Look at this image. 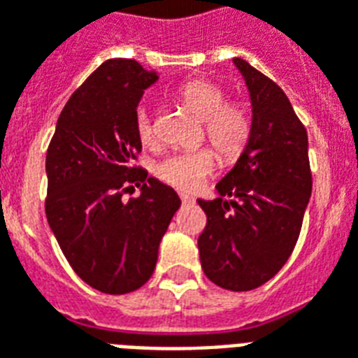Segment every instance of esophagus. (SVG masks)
I'll use <instances>...</instances> for the list:
<instances>
[{
  "label": "esophagus",
  "instance_id": "esophagus-1",
  "mask_svg": "<svg viewBox=\"0 0 358 358\" xmlns=\"http://www.w3.org/2000/svg\"><path fill=\"white\" fill-rule=\"evenodd\" d=\"M181 201L182 203H194V198H190L187 194H181Z\"/></svg>",
  "mask_w": 358,
  "mask_h": 358
}]
</instances>
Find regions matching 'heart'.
Returning a JSON list of instances; mask_svg holds the SVG:
<instances>
[{
    "label": "heart",
    "mask_w": 358,
    "mask_h": 358,
    "mask_svg": "<svg viewBox=\"0 0 358 358\" xmlns=\"http://www.w3.org/2000/svg\"><path fill=\"white\" fill-rule=\"evenodd\" d=\"M177 101L194 115L203 119L205 138L224 162H235L245 153L254 132L250 108L241 101H228L222 85L213 80L196 78L179 85ZM134 129L143 145L157 143V127L149 108L140 106L134 113ZM217 166V155L209 148L168 155L155 168L160 181L179 190H196Z\"/></svg>",
    "instance_id": "heart-1"
}]
</instances>
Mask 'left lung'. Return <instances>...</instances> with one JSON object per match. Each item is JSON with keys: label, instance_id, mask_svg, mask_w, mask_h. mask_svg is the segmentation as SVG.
Returning <instances> with one entry per match:
<instances>
[{"label": "left lung", "instance_id": "8db88e82", "mask_svg": "<svg viewBox=\"0 0 358 358\" xmlns=\"http://www.w3.org/2000/svg\"><path fill=\"white\" fill-rule=\"evenodd\" d=\"M234 61L250 91L254 132L239 162L217 185L220 198L198 199L207 215L198 246L210 282L250 292L292 256L312 194V171L308 134L282 87L245 59Z\"/></svg>", "mask_w": 358, "mask_h": 358}]
</instances>
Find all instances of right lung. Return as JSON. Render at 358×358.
<instances>
[{
	"label": "right lung",
	"mask_w": 358,
	"mask_h": 358,
	"mask_svg": "<svg viewBox=\"0 0 358 358\" xmlns=\"http://www.w3.org/2000/svg\"><path fill=\"white\" fill-rule=\"evenodd\" d=\"M157 82L134 59H108L66 101L46 153L44 210L61 252L85 284L123 295L145 284L181 205L176 190L136 166L134 113ZM142 187L138 199H120Z\"/></svg>",
	"instance_id": "obj_1"
}]
</instances>
